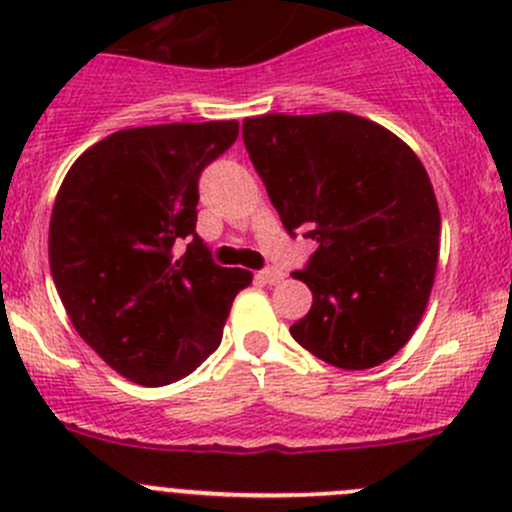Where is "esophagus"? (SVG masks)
Segmentation results:
<instances>
[{
  "label": "esophagus",
  "mask_w": 512,
  "mask_h": 512,
  "mask_svg": "<svg viewBox=\"0 0 512 512\" xmlns=\"http://www.w3.org/2000/svg\"><path fill=\"white\" fill-rule=\"evenodd\" d=\"M257 280L265 282V285H277V282L285 280V272L277 270V267H267V270L257 272Z\"/></svg>",
  "instance_id": "obj_1"
}]
</instances>
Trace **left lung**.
Here are the masks:
<instances>
[{
	"label": "left lung",
	"mask_w": 512,
	"mask_h": 512,
	"mask_svg": "<svg viewBox=\"0 0 512 512\" xmlns=\"http://www.w3.org/2000/svg\"><path fill=\"white\" fill-rule=\"evenodd\" d=\"M242 141L289 235L317 240L292 272L312 309L289 334L337 369H371L416 332L438 262L433 185L418 156L354 113L242 121Z\"/></svg>",
	"instance_id": "obj_1"
}]
</instances>
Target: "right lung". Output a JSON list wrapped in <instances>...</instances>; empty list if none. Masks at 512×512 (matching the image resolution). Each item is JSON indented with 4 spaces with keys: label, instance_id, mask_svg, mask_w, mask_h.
<instances>
[{
    "label": "right lung",
    "instance_id": "add662e5",
    "mask_svg": "<svg viewBox=\"0 0 512 512\" xmlns=\"http://www.w3.org/2000/svg\"><path fill=\"white\" fill-rule=\"evenodd\" d=\"M237 133V121L116 131L76 158L56 195V292L81 339L141 386L193 374L220 347L232 299L252 282L250 270L215 265L195 232L200 173Z\"/></svg>",
    "mask_w": 512,
    "mask_h": 512
}]
</instances>
